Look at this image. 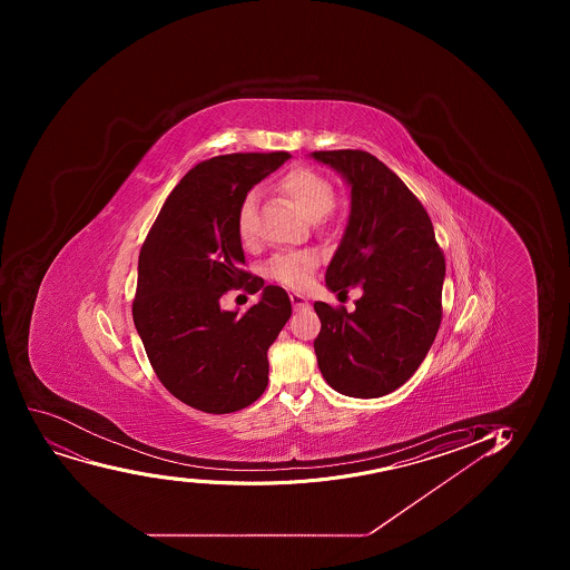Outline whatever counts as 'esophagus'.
I'll use <instances>...</instances> for the list:
<instances>
[{
  "instance_id": "34e87169",
  "label": "esophagus",
  "mask_w": 570,
  "mask_h": 570,
  "mask_svg": "<svg viewBox=\"0 0 570 570\" xmlns=\"http://www.w3.org/2000/svg\"><path fill=\"white\" fill-rule=\"evenodd\" d=\"M289 299H292V305H294L295 312L306 311V308H308V299L303 297V295L292 294L289 295Z\"/></svg>"
}]
</instances>
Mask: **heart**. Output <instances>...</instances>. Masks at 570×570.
Returning <instances> with one entry per match:
<instances>
[{
  "label": "heart",
  "instance_id": "obj_1",
  "mask_svg": "<svg viewBox=\"0 0 570 570\" xmlns=\"http://www.w3.org/2000/svg\"><path fill=\"white\" fill-rule=\"evenodd\" d=\"M278 191L301 209L306 219L325 223L327 214L336 203V191L333 181L320 175L317 170L308 167H297L278 181ZM237 234L245 243L256 242L258 237V193L248 191L243 197L237 209ZM320 258L312 250H288L278 253L269 259L267 273L275 281L292 286V288H305L312 281Z\"/></svg>",
  "mask_w": 570,
  "mask_h": 570
}]
</instances>
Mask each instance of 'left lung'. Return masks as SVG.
<instances>
[{
    "mask_svg": "<svg viewBox=\"0 0 570 570\" xmlns=\"http://www.w3.org/2000/svg\"><path fill=\"white\" fill-rule=\"evenodd\" d=\"M312 158L351 186V214L327 267L328 289L362 288L355 312L314 303L322 375L340 394L381 397L414 375L442 322L445 259L433 223L400 176L364 150Z\"/></svg>",
    "mask_w": 570,
    "mask_h": 570,
    "instance_id": "left-lung-1",
    "label": "left lung"
}]
</instances>
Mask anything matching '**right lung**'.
<instances>
[{
  "instance_id": "obj_1",
  "label": "right lung",
  "mask_w": 570,
  "mask_h": 570,
  "mask_svg": "<svg viewBox=\"0 0 570 570\" xmlns=\"http://www.w3.org/2000/svg\"><path fill=\"white\" fill-rule=\"evenodd\" d=\"M288 153L228 154L195 165L159 209L139 253L131 314L148 361L176 400L209 414L242 411L264 394L267 350L292 316L286 289L243 269V197ZM263 297L245 315L220 312L230 288Z\"/></svg>"
}]
</instances>
